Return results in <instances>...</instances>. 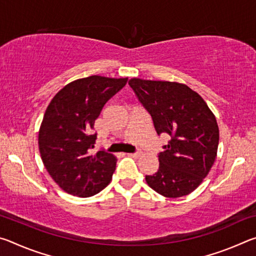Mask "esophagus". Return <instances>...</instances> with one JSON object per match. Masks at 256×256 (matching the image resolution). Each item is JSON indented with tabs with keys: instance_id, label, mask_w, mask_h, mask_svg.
<instances>
[{
	"instance_id": "obj_1",
	"label": "esophagus",
	"mask_w": 256,
	"mask_h": 256,
	"mask_svg": "<svg viewBox=\"0 0 256 256\" xmlns=\"http://www.w3.org/2000/svg\"><path fill=\"white\" fill-rule=\"evenodd\" d=\"M142 154H144V152H142V151H140V150H138V151H136V152H134V154H132L131 156H133V157H134V158H140Z\"/></svg>"
}]
</instances>
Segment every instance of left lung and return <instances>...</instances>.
I'll list each match as a JSON object with an SVG mask.
<instances>
[{"instance_id":"left-lung-1","label":"left lung","mask_w":256,"mask_h":256,"mask_svg":"<svg viewBox=\"0 0 256 256\" xmlns=\"http://www.w3.org/2000/svg\"><path fill=\"white\" fill-rule=\"evenodd\" d=\"M128 84L149 112L157 133L170 136L159 154V170L146 175L151 188L166 198L193 192L209 174L219 144L214 112L186 84L133 78Z\"/></svg>"}]
</instances>
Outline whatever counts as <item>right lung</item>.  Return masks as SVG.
Segmentation results:
<instances>
[{
	"instance_id": "1",
	"label": "right lung",
	"mask_w": 256,
	"mask_h": 256,
	"mask_svg": "<svg viewBox=\"0 0 256 256\" xmlns=\"http://www.w3.org/2000/svg\"><path fill=\"white\" fill-rule=\"evenodd\" d=\"M128 78L92 76L66 84L45 112L38 134L40 152L52 178L66 193L92 196L110 183L115 156L92 152L94 120L105 104L126 84Z\"/></svg>"
}]
</instances>
